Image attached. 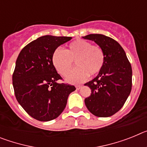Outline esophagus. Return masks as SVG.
<instances>
[{
  "instance_id": "34e87169",
  "label": "esophagus",
  "mask_w": 147,
  "mask_h": 147,
  "mask_svg": "<svg viewBox=\"0 0 147 147\" xmlns=\"http://www.w3.org/2000/svg\"><path fill=\"white\" fill-rule=\"evenodd\" d=\"M82 85H76V90H80V88H82Z\"/></svg>"
}]
</instances>
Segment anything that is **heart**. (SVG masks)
<instances>
[{
  "mask_svg": "<svg viewBox=\"0 0 147 147\" xmlns=\"http://www.w3.org/2000/svg\"><path fill=\"white\" fill-rule=\"evenodd\" d=\"M53 65L59 74L66 76L76 64V70L65 79L67 82L78 84L88 76H95L102 71L105 65V54L98 45H93L87 40H77L71 42L65 51L56 49L51 57Z\"/></svg>",
  "mask_w": 147,
  "mask_h": 147,
  "instance_id": "heart-1",
  "label": "heart"
}]
</instances>
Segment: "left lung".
Masks as SVG:
<instances>
[{
	"instance_id": "obj_1",
	"label": "left lung",
	"mask_w": 147,
	"mask_h": 147,
	"mask_svg": "<svg viewBox=\"0 0 147 147\" xmlns=\"http://www.w3.org/2000/svg\"><path fill=\"white\" fill-rule=\"evenodd\" d=\"M103 49L105 62L102 71L85 85L91 94L85 99L90 112L98 117H109L121 110L132 89V67L120 44L113 39L99 34L85 37Z\"/></svg>"
}]
</instances>
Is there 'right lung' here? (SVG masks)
Returning a JSON list of instances; mask_svg holds the SVG:
<instances>
[{"label":"right lung","instance_id":"1","mask_svg":"<svg viewBox=\"0 0 147 147\" xmlns=\"http://www.w3.org/2000/svg\"><path fill=\"white\" fill-rule=\"evenodd\" d=\"M71 37L42 36L23 48L18 57L12 84L18 103L40 121L57 118L64 110L74 85L57 83L62 80L51 61L52 54Z\"/></svg>","mask_w":147,"mask_h":147}]
</instances>
